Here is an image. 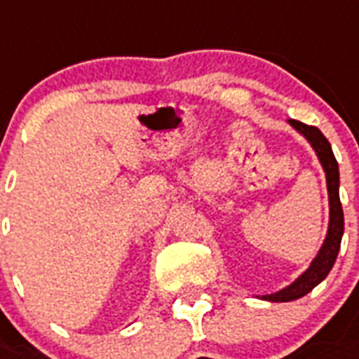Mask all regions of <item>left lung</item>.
<instances>
[{"label": "left lung", "mask_w": 359, "mask_h": 359, "mask_svg": "<svg viewBox=\"0 0 359 359\" xmlns=\"http://www.w3.org/2000/svg\"><path fill=\"white\" fill-rule=\"evenodd\" d=\"M290 125L295 130L304 136L311 144L316 154L319 156L323 170L326 173V188H328V203H330V223H328V232H326V240L323 243L319 255L316 256V260L311 262V265L297 278L293 284H290L284 290L271 293V295H264V301L271 302H290L297 301L304 297L306 293H310L317 284H321L325 280L330 269L336 264L337 252L341 247V238H343V230H345V219H343V208H341L339 201V168H337V160L332 153V147L328 144V140L325 138V134L317 127L311 125L301 123L297 119H287Z\"/></svg>", "instance_id": "obj_1"}]
</instances>
